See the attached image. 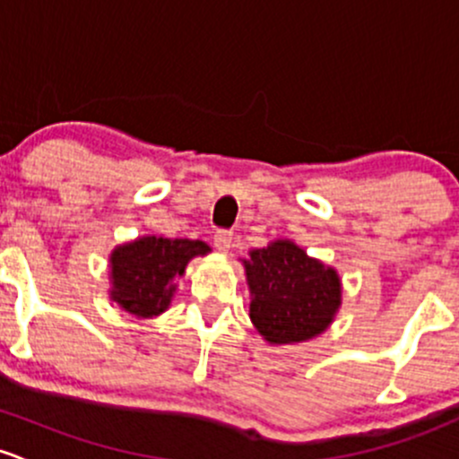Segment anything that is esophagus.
<instances>
[{
    "label": "esophagus",
    "instance_id": "34e87169",
    "mask_svg": "<svg viewBox=\"0 0 459 459\" xmlns=\"http://www.w3.org/2000/svg\"><path fill=\"white\" fill-rule=\"evenodd\" d=\"M234 245V234H231L230 230H219L214 234V247L219 249V252H228V249Z\"/></svg>",
    "mask_w": 459,
    "mask_h": 459
}]
</instances>
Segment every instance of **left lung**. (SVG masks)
Segmentation results:
<instances>
[{"label": "left lung", "mask_w": 459, "mask_h": 459, "mask_svg": "<svg viewBox=\"0 0 459 459\" xmlns=\"http://www.w3.org/2000/svg\"><path fill=\"white\" fill-rule=\"evenodd\" d=\"M254 327L272 344H291L323 333L340 307V278L291 240L254 249L245 261Z\"/></svg>", "instance_id": "left-lung-1"}]
</instances>
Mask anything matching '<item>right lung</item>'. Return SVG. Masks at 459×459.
<instances>
[{
    "mask_svg": "<svg viewBox=\"0 0 459 459\" xmlns=\"http://www.w3.org/2000/svg\"><path fill=\"white\" fill-rule=\"evenodd\" d=\"M207 252L203 240L163 236L121 245L110 256L112 300L139 318L159 316L172 300L174 276H183L187 261Z\"/></svg>",
    "mask_w": 459,
    "mask_h": 459,
    "instance_id": "obj_1",
    "label": "right lung"
}]
</instances>
